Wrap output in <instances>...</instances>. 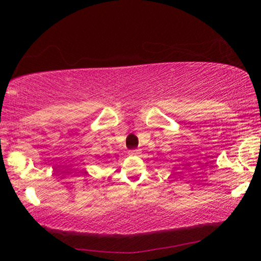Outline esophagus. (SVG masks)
Returning a JSON list of instances; mask_svg holds the SVG:
<instances>
[{"instance_id": "1", "label": "esophagus", "mask_w": 261, "mask_h": 261, "mask_svg": "<svg viewBox=\"0 0 261 261\" xmlns=\"http://www.w3.org/2000/svg\"><path fill=\"white\" fill-rule=\"evenodd\" d=\"M139 153H140V151H139V149H130V151H129V154L130 155H138Z\"/></svg>"}]
</instances>
